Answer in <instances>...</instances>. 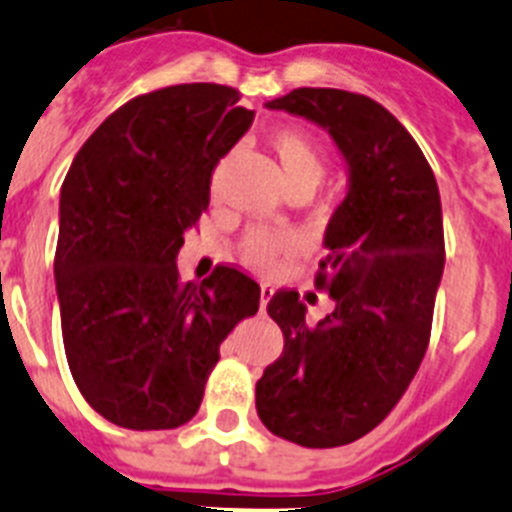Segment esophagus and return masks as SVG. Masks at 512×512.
<instances>
[{
    "label": "esophagus",
    "instance_id": "esophagus-1",
    "mask_svg": "<svg viewBox=\"0 0 512 512\" xmlns=\"http://www.w3.org/2000/svg\"><path fill=\"white\" fill-rule=\"evenodd\" d=\"M271 296H274V289H271L269 284H261V301H259L261 311H266V304L271 301Z\"/></svg>",
    "mask_w": 512,
    "mask_h": 512
}]
</instances>
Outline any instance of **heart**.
I'll return each mask as SVG.
<instances>
[{
    "label": "heart",
    "mask_w": 512,
    "mask_h": 512,
    "mask_svg": "<svg viewBox=\"0 0 512 512\" xmlns=\"http://www.w3.org/2000/svg\"><path fill=\"white\" fill-rule=\"evenodd\" d=\"M266 148L274 153L289 193L311 196L329 173V153L321 140L304 128H296V125L271 128L266 133ZM294 251L296 241L286 231L251 228L241 241L243 261L264 274L279 269Z\"/></svg>",
    "instance_id": "heart-1"
}]
</instances>
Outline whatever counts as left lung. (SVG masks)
I'll use <instances>...</instances> for the list:
<instances>
[{
  "label": "left lung",
  "instance_id": "obj_1",
  "mask_svg": "<svg viewBox=\"0 0 512 512\" xmlns=\"http://www.w3.org/2000/svg\"><path fill=\"white\" fill-rule=\"evenodd\" d=\"M269 107L332 133L349 193L326 226L329 253L314 279L337 306L311 326L296 291L271 296L284 352L256 382V412L301 447L349 445L392 412L430 344L445 266L440 191L415 138L372 97L296 87Z\"/></svg>",
  "mask_w": 512,
  "mask_h": 512
}]
</instances>
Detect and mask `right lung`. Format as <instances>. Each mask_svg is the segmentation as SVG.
Instances as JSON below:
<instances>
[{
  "label": "right lung",
  "instance_id": "1",
  "mask_svg": "<svg viewBox=\"0 0 512 512\" xmlns=\"http://www.w3.org/2000/svg\"><path fill=\"white\" fill-rule=\"evenodd\" d=\"M241 92L170 85L118 107L72 160L55 279L62 342L87 405L128 430H175L201 407L218 347L259 311L233 266L183 284V233L211 201L218 160L251 128Z\"/></svg>",
  "mask_w": 512,
  "mask_h": 512
}]
</instances>
